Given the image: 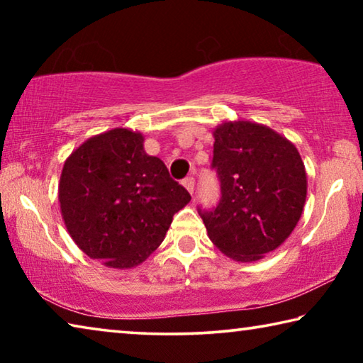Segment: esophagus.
Segmentation results:
<instances>
[{
  "instance_id": "obj_1",
  "label": "esophagus",
  "mask_w": 363,
  "mask_h": 363,
  "mask_svg": "<svg viewBox=\"0 0 363 363\" xmlns=\"http://www.w3.org/2000/svg\"><path fill=\"white\" fill-rule=\"evenodd\" d=\"M182 186L187 189V192L192 195L194 194V189H195V179L194 177H186V179L182 181Z\"/></svg>"
}]
</instances>
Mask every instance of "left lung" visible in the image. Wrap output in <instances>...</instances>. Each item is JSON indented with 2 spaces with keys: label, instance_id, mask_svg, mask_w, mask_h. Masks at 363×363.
<instances>
[{
  "label": "left lung",
  "instance_id": "left-lung-1",
  "mask_svg": "<svg viewBox=\"0 0 363 363\" xmlns=\"http://www.w3.org/2000/svg\"><path fill=\"white\" fill-rule=\"evenodd\" d=\"M213 138L220 200L213 211L199 213L220 253L257 261L290 237L303 214L304 163L293 143L259 123L225 121Z\"/></svg>",
  "mask_w": 363,
  "mask_h": 363
}]
</instances>
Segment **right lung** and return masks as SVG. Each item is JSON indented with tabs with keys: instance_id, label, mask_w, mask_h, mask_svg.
<instances>
[{
	"instance_id": "1",
	"label": "right lung",
	"mask_w": 363,
	"mask_h": 363,
	"mask_svg": "<svg viewBox=\"0 0 363 363\" xmlns=\"http://www.w3.org/2000/svg\"><path fill=\"white\" fill-rule=\"evenodd\" d=\"M190 201L162 160L147 155L143 133L115 128L96 134L65 160L59 203L72 240L113 269L143 264Z\"/></svg>"
}]
</instances>
